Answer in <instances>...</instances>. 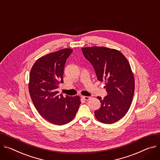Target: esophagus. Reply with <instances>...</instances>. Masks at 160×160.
Listing matches in <instances>:
<instances>
[{"mask_svg": "<svg viewBox=\"0 0 160 160\" xmlns=\"http://www.w3.org/2000/svg\"><path fill=\"white\" fill-rule=\"evenodd\" d=\"M84 100H90V97H87V96H82V97Z\"/></svg>", "mask_w": 160, "mask_h": 160, "instance_id": "esophagus-1", "label": "esophagus"}]
</instances>
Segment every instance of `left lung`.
<instances>
[{
	"label": "left lung",
	"instance_id": "obj_1",
	"mask_svg": "<svg viewBox=\"0 0 160 160\" xmlns=\"http://www.w3.org/2000/svg\"><path fill=\"white\" fill-rule=\"evenodd\" d=\"M82 51L92 63L97 79L105 82L104 88L108 92L103 99L97 97L101 106L95 111V116L103 123L116 122L127 114L132 102L135 81L130 65L114 49L93 46L82 48Z\"/></svg>",
	"mask_w": 160,
	"mask_h": 160
}]
</instances>
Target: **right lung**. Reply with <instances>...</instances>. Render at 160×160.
I'll return each instance as SVG.
<instances>
[{
	"instance_id": "1",
	"label": "right lung",
	"mask_w": 160,
	"mask_h": 160,
	"mask_svg": "<svg viewBox=\"0 0 160 160\" xmlns=\"http://www.w3.org/2000/svg\"><path fill=\"white\" fill-rule=\"evenodd\" d=\"M72 52L65 48L39 58L30 73L28 90L35 108L41 116L57 125L72 121L81 104L79 96L63 97L57 91L63 82L65 64Z\"/></svg>"
}]
</instances>
